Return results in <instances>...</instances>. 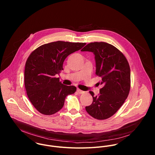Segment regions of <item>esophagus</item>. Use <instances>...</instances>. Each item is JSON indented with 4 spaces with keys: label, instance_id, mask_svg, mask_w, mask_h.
Here are the masks:
<instances>
[{
    "label": "esophagus",
    "instance_id": "1",
    "mask_svg": "<svg viewBox=\"0 0 155 155\" xmlns=\"http://www.w3.org/2000/svg\"><path fill=\"white\" fill-rule=\"evenodd\" d=\"M77 91H78V92L79 94H84V91H82V90H81V89H77Z\"/></svg>",
    "mask_w": 155,
    "mask_h": 155
}]
</instances>
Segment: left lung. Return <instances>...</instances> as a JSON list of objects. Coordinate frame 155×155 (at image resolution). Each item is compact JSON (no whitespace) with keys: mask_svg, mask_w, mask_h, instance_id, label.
<instances>
[{"mask_svg":"<svg viewBox=\"0 0 155 155\" xmlns=\"http://www.w3.org/2000/svg\"><path fill=\"white\" fill-rule=\"evenodd\" d=\"M81 51L95 55V74L101 78L98 84L102 85L98 96L94 97V93L89 91L93 101L85 109L95 119H108L120 109L128 96L131 88L129 63L122 52L106 42H92Z\"/></svg>","mask_w":155,"mask_h":155,"instance_id":"left-lung-1","label":"left lung"}]
</instances>
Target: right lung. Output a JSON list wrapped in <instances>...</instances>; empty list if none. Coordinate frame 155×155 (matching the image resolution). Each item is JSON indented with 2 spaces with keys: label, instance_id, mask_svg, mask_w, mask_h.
<instances>
[{
  "label": "right lung",
  "instance_id": "obj_1",
  "mask_svg": "<svg viewBox=\"0 0 155 155\" xmlns=\"http://www.w3.org/2000/svg\"><path fill=\"white\" fill-rule=\"evenodd\" d=\"M86 43L57 41L42 45L28 57L24 70V85L28 98L41 113L51 115L60 110L68 95L76 91L56 78L63 70L67 57L82 48Z\"/></svg>",
  "mask_w": 155,
  "mask_h": 155
}]
</instances>
